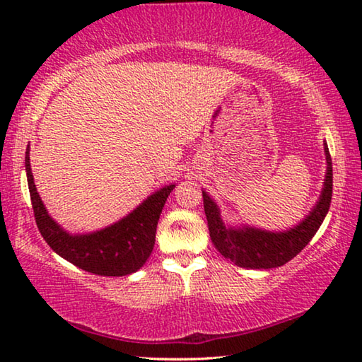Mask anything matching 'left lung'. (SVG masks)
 Segmentation results:
<instances>
[{
	"instance_id": "obj_1",
	"label": "left lung",
	"mask_w": 362,
	"mask_h": 362,
	"mask_svg": "<svg viewBox=\"0 0 362 362\" xmlns=\"http://www.w3.org/2000/svg\"><path fill=\"white\" fill-rule=\"evenodd\" d=\"M326 155V177L316 204L297 225L286 230H265L247 223H228L222 218V211L203 189L204 212L209 226L211 241L225 259L233 265L250 269L278 268L292 260L311 241L326 218L332 199V159L327 144L324 142Z\"/></svg>"
}]
</instances>
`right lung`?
<instances>
[{
	"mask_svg": "<svg viewBox=\"0 0 362 362\" xmlns=\"http://www.w3.org/2000/svg\"><path fill=\"white\" fill-rule=\"evenodd\" d=\"M25 173L36 225L42 238L66 262L99 276H127L139 272L155 247L156 225L174 183L153 192L124 217L105 228L71 233L52 218L36 189L30 145L25 151Z\"/></svg>",
	"mask_w": 362,
	"mask_h": 362,
	"instance_id": "right-lung-1",
	"label": "right lung"
}]
</instances>
